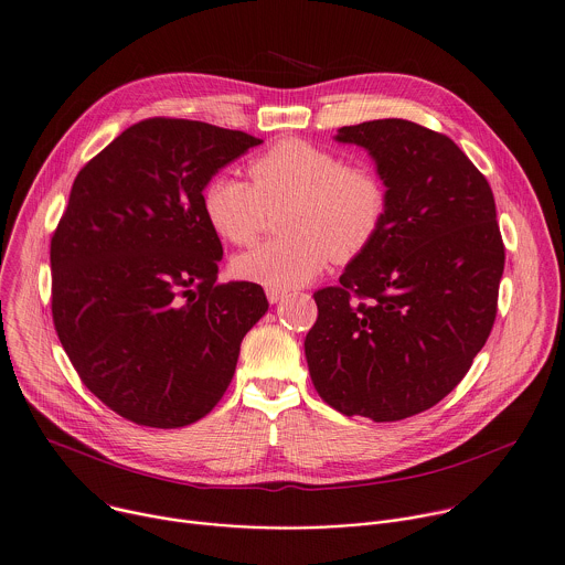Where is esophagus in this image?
Wrapping results in <instances>:
<instances>
[{
	"instance_id": "1",
	"label": "esophagus",
	"mask_w": 565,
	"mask_h": 565,
	"mask_svg": "<svg viewBox=\"0 0 565 565\" xmlns=\"http://www.w3.org/2000/svg\"><path fill=\"white\" fill-rule=\"evenodd\" d=\"M266 297L270 303H277L281 301L284 297H288V290H279V288H266Z\"/></svg>"
}]
</instances>
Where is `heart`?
<instances>
[{
    "label": "heart",
    "instance_id": "b5f03b06",
    "mask_svg": "<svg viewBox=\"0 0 565 565\" xmlns=\"http://www.w3.org/2000/svg\"><path fill=\"white\" fill-rule=\"evenodd\" d=\"M248 172L253 183L220 172L202 193L211 228L235 246L253 244L268 211L288 206L281 220L286 237L233 259L239 279L279 290L303 286L330 257H359L384 224L388 195L380 174L312 141L281 139L257 154Z\"/></svg>",
    "mask_w": 565,
    "mask_h": 565
}]
</instances>
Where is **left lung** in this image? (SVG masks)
I'll return each instance as SVG.
<instances>
[{
	"mask_svg": "<svg viewBox=\"0 0 565 565\" xmlns=\"http://www.w3.org/2000/svg\"><path fill=\"white\" fill-rule=\"evenodd\" d=\"M334 139L367 150L388 209L339 286L315 292L306 361L341 415L399 422L439 404L492 330L505 262L494 198L450 137L415 121H363Z\"/></svg>",
	"mask_w": 565,
	"mask_h": 565,
	"instance_id": "obj_1",
	"label": "left lung"
}]
</instances>
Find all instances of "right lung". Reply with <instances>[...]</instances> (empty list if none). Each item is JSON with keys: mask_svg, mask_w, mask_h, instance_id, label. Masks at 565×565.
<instances>
[{"mask_svg": "<svg viewBox=\"0 0 565 565\" xmlns=\"http://www.w3.org/2000/svg\"><path fill=\"white\" fill-rule=\"evenodd\" d=\"M262 139L191 119H143L75 177L51 242L53 321L84 386L150 428H183L224 397L268 299L217 284L222 242L202 193Z\"/></svg>", "mask_w": 565, "mask_h": 565, "instance_id": "add662e5", "label": "right lung"}]
</instances>
